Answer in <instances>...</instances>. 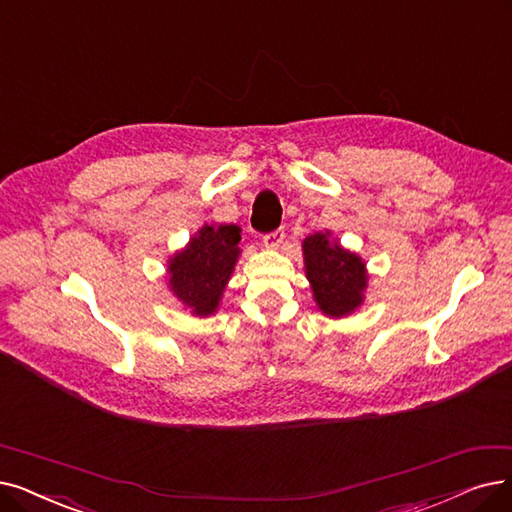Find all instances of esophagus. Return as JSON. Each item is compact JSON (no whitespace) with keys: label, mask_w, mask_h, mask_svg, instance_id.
I'll return each instance as SVG.
<instances>
[{"label":"esophagus","mask_w":512,"mask_h":512,"mask_svg":"<svg viewBox=\"0 0 512 512\" xmlns=\"http://www.w3.org/2000/svg\"><path fill=\"white\" fill-rule=\"evenodd\" d=\"M283 239H285V231L283 229H277V231L267 233V235L262 237L264 245H267V248H271V250H279V245L283 243Z\"/></svg>","instance_id":"obj_1"}]
</instances>
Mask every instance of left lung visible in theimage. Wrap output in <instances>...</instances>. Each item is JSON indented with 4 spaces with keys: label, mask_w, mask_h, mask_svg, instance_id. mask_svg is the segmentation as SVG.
<instances>
[{
    "label": "left lung",
    "mask_w": 512,
    "mask_h": 512,
    "mask_svg": "<svg viewBox=\"0 0 512 512\" xmlns=\"http://www.w3.org/2000/svg\"><path fill=\"white\" fill-rule=\"evenodd\" d=\"M302 252L306 279L319 311L327 317H344L359 309L367 288L365 262L332 241L330 231L306 237Z\"/></svg>",
    "instance_id": "1"
}]
</instances>
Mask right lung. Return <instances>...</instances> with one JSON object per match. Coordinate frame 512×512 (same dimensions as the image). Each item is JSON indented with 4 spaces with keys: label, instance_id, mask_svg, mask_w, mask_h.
<instances>
[{
    "label": "right lung",
    "instance_id": "1",
    "mask_svg": "<svg viewBox=\"0 0 512 512\" xmlns=\"http://www.w3.org/2000/svg\"><path fill=\"white\" fill-rule=\"evenodd\" d=\"M237 224H203L168 262L170 290L195 317L216 313L241 254Z\"/></svg>",
    "mask_w": 512,
    "mask_h": 512
}]
</instances>
